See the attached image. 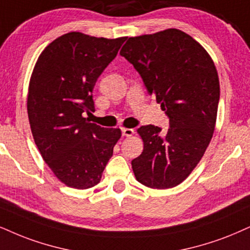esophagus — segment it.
<instances>
[{
  "label": "esophagus",
  "instance_id": "obj_1",
  "mask_svg": "<svg viewBox=\"0 0 250 250\" xmlns=\"http://www.w3.org/2000/svg\"><path fill=\"white\" fill-rule=\"evenodd\" d=\"M122 133L124 137H132V135L134 134V130L133 128H126V127H123L122 128Z\"/></svg>",
  "mask_w": 250,
  "mask_h": 250
}]
</instances>
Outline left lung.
Instances as JSON below:
<instances>
[{
  "label": "left lung",
  "instance_id": "obj_1",
  "mask_svg": "<svg viewBox=\"0 0 250 250\" xmlns=\"http://www.w3.org/2000/svg\"><path fill=\"white\" fill-rule=\"evenodd\" d=\"M120 55L133 64L169 118L167 133L154 125L138 128L144 150L132 160L134 176L153 189L176 187L196 168L213 135L220 96L213 60L177 29L131 37Z\"/></svg>",
  "mask_w": 250,
  "mask_h": 250
}]
</instances>
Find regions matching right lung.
Wrapping results in <instances>:
<instances>
[{
  "instance_id": "right-lung-1",
  "label": "right lung",
  "mask_w": 250,
  "mask_h": 250,
  "mask_svg": "<svg viewBox=\"0 0 250 250\" xmlns=\"http://www.w3.org/2000/svg\"><path fill=\"white\" fill-rule=\"evenodd\" d=\"M125 40L69 32L46 46L35 64L27 94L31 132L44 161L67 187L100 183L122 137L119 128L101 127L83 113L95 111V83Z\"/></svg>"
}]
</instances>
